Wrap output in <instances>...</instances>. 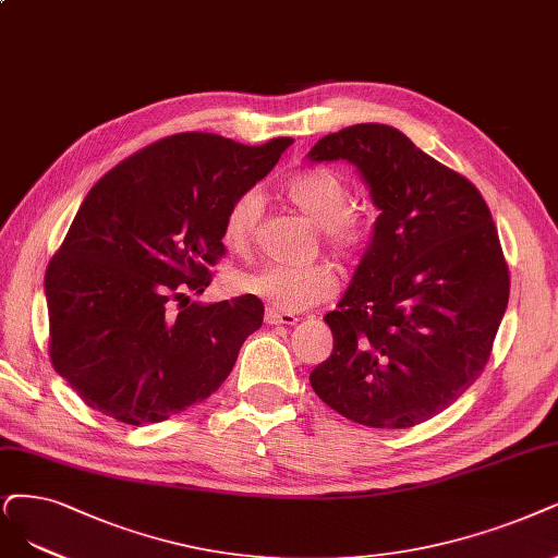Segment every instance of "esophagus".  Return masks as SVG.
<instances>
[{
  "label": "esophagus",
  "mask_w": 558,
  "mask_h": 558,
  "mask_svg": "<svg viewBox=\"0 0 558 558\" xmlns=\"http://www.w3.org/2000/svg\"><path fill=\"white\" fill-rule=\"evenodd\" d=\"M264 322L268 326H294L299 322V317L292 315V313H278V311H271V307H268L266 315H264Z\"/></svg>",
  "instance_id": "34e87169"
}]
</instances>
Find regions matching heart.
I'll return each instance as SVG.
<instances>
[{"instance_id":"heart-1","label":"heart","mask_w":558,"mask_h":558,"mask_svg":"<svg viewBox=\"0 0 558 558\" xmlns=\"http://www.w3.org/2000/svg\"><path fill=\"white\" fill-rule=\"evenodd\" d=\"M280 193L301 214L319 225L322 241L338 257L354 255L365 241L367 222L356 209H349V189L331 170H305L284 179ZM262 202L255 191L239 195L227 209L222 239L232 251H245L253 241ZM234 287L241 294L262 299L271 311L301 313L338 290V278L328 264H259L236 274Z\"/></svg>"}]
</instances>
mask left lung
<instances>
[{
	"label": "left lung",
	"mask_w": 558,
	"mask_h": 558,
	"mask_svg": "<svg viewBox=\"0 0 558 558\" xmlns=\"http://www.w3.org/2000/svg\"><path fill=\"white\" fill-rule=\"evenodd\" d=\"M311 162H352L377 206L365 255L324 322L333 354L311 373L344 418L402 429L478 379L508 307V266L476 185L386 123L322 137Z\"/></svg>",
	"instance_id": "1"
}]
</instances>
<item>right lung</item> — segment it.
<instances>
[{
  "label": "right lung",
  "instance_id": "right-lung-1",
  "mask_svg": "<svg viewBox=\"0 0 558 558\" xmlns=\"http://www.w3.org/2000/svg\"><path fill=\"white\" fill-rule=\"evenodd\" d=\"M294 140L245 147L179 133L119 162L71 222L46 274L50 359L92 409L160 423L206 400L264 319L255 296L191 303L222 253L230 204ZM180 305H175V301Z\"/></svg>",
  "mask_w": 558,
  "mask_h": 558
}]
</instances>
